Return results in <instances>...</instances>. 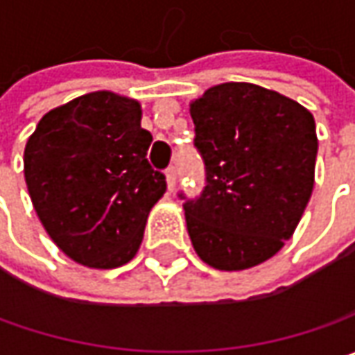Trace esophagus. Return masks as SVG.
<instances>
[{
    "instance_id": "1",
    "label": "esophagus",
    "mask_w": 355,
    "mask_h": 355,
    "mask_svg": "<svg viewBox=\"0 0 355 355\" xmlns=\"http://www.w3.org/2000/svg\"><path fill=\"white\" fill-rule=\"evenodd\" d=\"M175 178H178V170H175V166H170L168 170H166V182H168V187H173L175 184Z\"/></svg>"
}]
</instances>
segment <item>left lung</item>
<instances>
[{
  "label": "left lung",
  "instance_id": "8db88e82",
  "mask_svg": "<svg viewBox=\"0 0 355 355\" xmlns=\"http://www.w3.org/2000/svg\"><path fill=\"white\" fill-rule=\"evenodd\" d=\"M205 187L184 191L193 249L219 270H243L293 237L314 187L316 124L304 106L251 83H225L191 103Z\"/></svg>",
  "mask_w": 355,
  "mask_h": 355
}]
</instances>
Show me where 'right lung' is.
Instances as JSON below:
<instances>
[{
    "label": "right lung",
    "instance_id": "1",
    "mask_svg": "<svg viewBox=\"0 0 355 355\" xmlns=\"http://www.w3.org/2000/svg\"><path fill=\"white\" fill-rule=\"evenodd\" d=\"M142 110L114 92H90L47 112L25 146V182L49 237L92 268L126 265L166 175L148 162Z\"/></svg>",
    "mask_w": 355,
    "mask_h": 355
}]
</instances>
